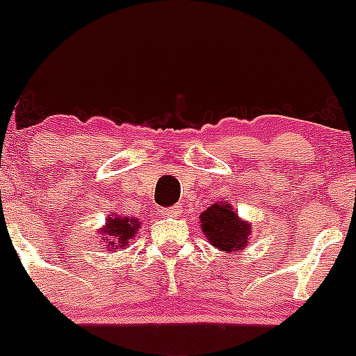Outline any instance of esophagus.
Returning a JSON list of instances; mask_svg holds the SVG:
<instances>
[{"label":"esophagus","mask_w":356,"mask_h":356,"mask_svg":"<svg viewBox=\"0 0 356 356\" xmlns=\"http://www.w3.org/2000/svg\"><path fill=\"white\" fill-rule=\"evenodd\" d=\"M163 216H178V213H181V207L175 205V207H169V209L162 210Z\"/></svg>","instance_id":"obj_1"}]
</instances>
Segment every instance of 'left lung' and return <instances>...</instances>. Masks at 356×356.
I'll use <instances>...</instances> for the list:
<instances>
[{
	"label": "left lung",
	"mask_w": 356,
	"mask_h": 356,
	"mask_svg": "<svg viewBox=\"0 0 356 356\" xmlns=\"http://www.w3.org/2000/svg\"><path fill=\"white\" fill-rule=\"evenodd\" d=\"M200 228L219 251H242L251 235V225L237 216L228 203H213L200 216Z\"/></svg>",
	"instance_id": "obj_1"
}]
</instances>
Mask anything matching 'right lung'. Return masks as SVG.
Instances as JSON below:
<instances>
[{"mask_svg":"<svg viewBox=\"0 0 356 356\" xmlns=\"http://www.w3.org/2000/svg\"><path fill=\"white\" fill-rule=\"evenodd\" d=\"M140 221L135 217L115 216L106 217V222L99 232H102V241L106 242L108 250H124L130 244V238L137 234Z\"/></svg>","mask_w":356,"mask_h":356,"instance_id":"right-lung-1","label":"right lung"}]
</instances>
